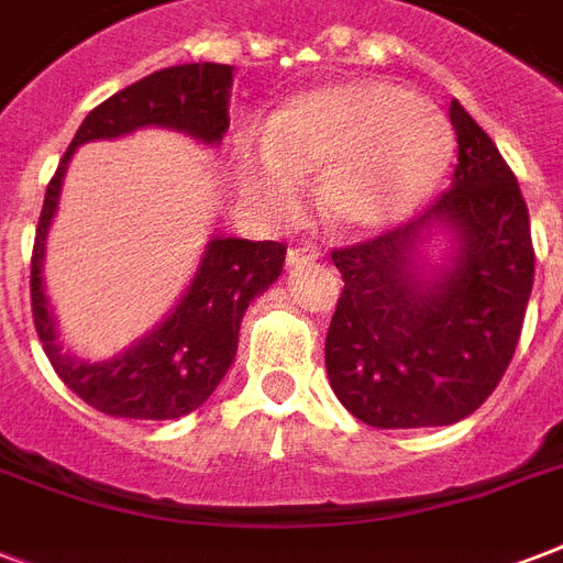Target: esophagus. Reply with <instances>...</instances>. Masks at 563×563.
<instances>
[{
  "label": "esophagus",
  "instance_id": "esophagus-1",
  "mask_svg": "<svg viewBox=\"0 0 563 563\" xmlns=\"http://www.w3.org/2000/svg\"><path fill=\"white\" fill-rule=\"evenodd\" d=\"M318 256H321V254H318V247H312V245L289 247V254H286V265L298 272V268H303V265L318 263Z\"/></svg>",
  "mask_w": 563,
  "mask_h": 563
}]
</instances>
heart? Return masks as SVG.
<instances>
[{
	"label": "heart",
	"instance_id": "1",
	"mask_svg": "<svg viewBox=\"0 0 563 563\" xmlns=\"http://www.w3.org/2000/svg\"><path fill=\"white\" fill-rule=\"evenodd\" d=\"M455 136L438 104L391 81L353 78L309 90L277 110L260 154L236 157L239 189L265 212L298 207L318 175V210L344 233H383L432 198Z\"/></svg>",
	"mask_w": 563,
	"mask_h": 563
}]
</instances>
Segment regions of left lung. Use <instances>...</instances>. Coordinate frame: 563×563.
Masks as SVG:
<instances>
[{
	"mask_svg": "<svg viewBox=\"0 0 563 563\" xmlns=\"http://www.w3.org/2000/svg\"><path fill=\"white\" fill-rule=\"evenodd\" d=\"M453 187L418 219L335 247L344 289L327 330L335 397L376 429L446 427L497 388L515 356L534 283L529 210L515 172L467 110L450 104ZM446 232V266L419 256Z\"/></svg>",
	"mask_w": 563,
	"mask_h": 563,
	"instance_id": "left-lung-1",
	"label": "left lung"
}]
</instances>
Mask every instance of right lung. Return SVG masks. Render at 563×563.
Returning <instances> with one entry per match:
<instances>
[{"mask_svg":"<svg viewBox=\"0 0 563 563\" xmlns=\"http://www.w3.org/2000/svg\"><path fill=\"white\" fill-rule=\"evenodd\" d=\"M228 64H180L145 75L90 110L48 180L31 254V312L52 368L92 409L113 418L172 420L201 406L236 360L239 324L247 303L283 272L286 245L212 236L178 307L113 360L84 362L57 342V324L43 289L46 236L55 219L66 166L78 145L117 140L140 128H172L216 145L228 131Z\"/></svg>","mask_w":563,"mask_h":563,"instance_id":"add662e5","label":"right lung"}]
</instances>
